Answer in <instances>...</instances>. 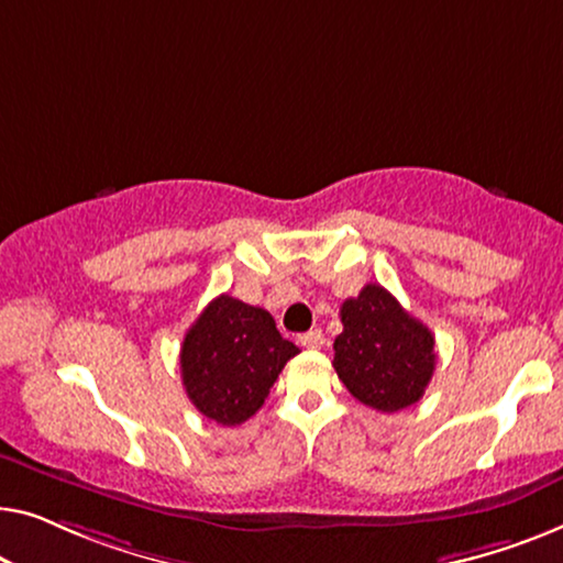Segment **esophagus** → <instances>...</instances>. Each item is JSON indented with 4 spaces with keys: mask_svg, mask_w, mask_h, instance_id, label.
<instances>
[{
    "mask_svg": "<svg viewBox=\"0 0 563 563\" xmlns=\"http://www.w3.org/2000/svg\"><path fill=\"white\" fill-rule=\"evenodd\" d=\"M298 342L303 344L306 350H321V346H323V334H321V329H311V331H306V334H300Z\"/></svg>",
    "mask_w": 563,
    "mask_h": 563,
    "instance_id": "34e87169",
    "label": "esophagus"
}]
</instances>
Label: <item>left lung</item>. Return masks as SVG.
I'll use <instances>...</instances> for the list:
<instances>
[{
  "label": "left lung",
  "instance_id": "left-lung-1",
  "mask_svg": "<svg viewBox=\"0 0 563 563\" xmlns=\"http://www.w3.org/2000/svg\"><path fill=\"white\" fill-rule=\"evenodd\" d=\"M344 331L334 342V369L364 406L395 413L423 398L433 369V334L383 285L369 283L342 303Z\"/></svg>",
  "mask_w": 563,
  "mask_h": 563
}]
</instances>
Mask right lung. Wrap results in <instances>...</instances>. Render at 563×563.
I'll use <instances>...</instances> for the list:
<instances>
[{"label": "right lung", "mask_w": 563, "mask_h": 563, "mask_svg": "<svg viewBox=\"0 0 563 563\" xmlns=\"http://www.w3.org/2000/svg\"><path fill=\"white\" fill-rule=\"evenodd\" d=\"M298 352L265 308L221 292L186 331L180 377L199 413L219 426H240L263 408L285 362Z\"/></svg>", "instance_id": "right-lung-1"}]
</instances>
